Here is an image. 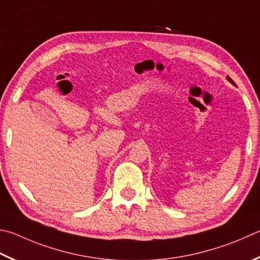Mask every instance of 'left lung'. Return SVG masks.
<instances>
[{"instance_id": "left-lung-1", "label": "left lung", "mask_w": 260, "mask_h": 260, "mask_svg": "<svg viewBox=\"0 0 260 260\" xmlns=\"http://www.w3.org/2000/svg\"><path fill=\"white\" fill-rule=\"evenodd\" d=\"M228 81H229V82H230V83H231V84H233V85H235V83H234V82H233V81H232V79H231V78H230V77H229V76H228Z\"/></svg>"}]
</instances>
